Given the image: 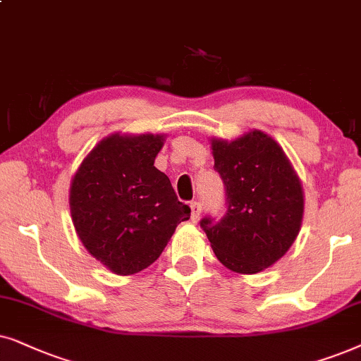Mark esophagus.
<instances>
[{"label": "esophagus", "instance_id": "obj_1", "mask_svg": "<svg viewBox=\"0 0 361 361\" xmlns=\"http://www.w3.org/2000/svg\"><path fill=\"white\" fill-rule=\"evenodd\" d=\"M190 208H191V219L196 221L201 216V204L198 201H193V203L190 204Z\"/></svg>", "mask_w": 361, "mask_h": 361}]
</instances>
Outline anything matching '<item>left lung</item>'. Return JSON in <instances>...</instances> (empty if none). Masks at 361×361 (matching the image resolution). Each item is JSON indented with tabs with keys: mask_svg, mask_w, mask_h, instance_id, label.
I'll return each instance as SVG.
<instances>
[{
	"mask_svg": "<svg viewBox=\"0 0 361 361\" xmlns=\"http://www.w3.org/2000/svg\"><path fill=\"white\" fill-rule=\"evenodd\" d=\"M228 211L201 221L218 261L238 274H257L289 251L304 219V188L282 147L262 130L234 140L211 138Z\"/></svg>",
	"mask_w": 361,
	"mask_h": 361,
	"instance_id": "1",
	"label": "left lung"
}]
</instances>
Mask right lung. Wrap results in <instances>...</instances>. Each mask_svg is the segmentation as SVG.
Returning a JSON list of instances; mask_svg holds the SVG:
<instances>
[{"instance_id":"obj_1","label":"right lung","mask_w":361,"mask_h":361,"mask_svg":"<svg viewBox=\"0 0 361 361\" xmlns=\"http://www.w3.org/2000/svg\"><path fill=\"white\" fill-rule=\"evenodd\" d=\"M165 135L115 132L84 158L69 190L77 236L94 259L117 276L152 266L191 209L178 201L155 158Z\"/></svg>"}]
</instances>
